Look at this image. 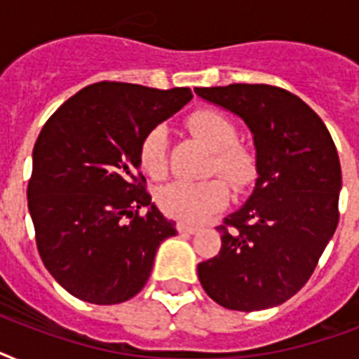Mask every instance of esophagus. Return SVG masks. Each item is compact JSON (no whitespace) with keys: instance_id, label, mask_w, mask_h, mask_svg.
Segmentation results:
<instances>
[{"instance_id":"obj_1","label":"esophagus","mask_w":359,"mask_h":359,"mask_svg":"<svg viewBox=\"0 0 359 359\" xmlns=\"http://www.w3.org/2000/svg\"><path fill=\"white\" fill-rule=\"evenodd\" d=\"M177 229H179V233H182V235H194V233H197L196 225L184 224V222H179V224H177Z\"/></svg>"}]
</instances>
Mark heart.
<instances>
[{
    "label": "heart",
    "mask_w": 359,
    "mask_h": 359,
    "mask_svg": "<svg viewBox=\"0 0 359 359\" xmlns=\"http://www.w3.org/2000/svg\"><path fill=\"white\" fill-rule=\"evenodd\" d=\"M188 126L194 134L214 151L210 171H218L235 190L251 184L257 173L255 154L248 147L235 143V123L218 109L201 108L188 115ZM140 163L152 179L168 175V128L162 124L147 130L140 141ZM229 199L224 180L210 179L201 182L177 180L158 191V207L163 214L184 224H199Z\"/></svg>",
    "instance_id": "1"
}]
</instances>
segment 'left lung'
<instances>
[{"mask_svg": "<svg viewBox=\"0 0 359 359\" xmlns=\"http://www.w3.org/2000/svg\"><path fill=\"white\" fill-rule=\"evenodd\" d=\"M253 134L257 180L219 225L222 250L197 264L203 289L235 311H261L311 278L339 222L341 163L323 119L302 98L264 83L196 87Z\"/></svg>", "mask_w": 359, "mask_h": 359, "instance_id": "8db88e82", "label": "left lung"}]
</instances>
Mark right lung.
I'll return each instance as SVG.
<instances>
[{
  "instance_id": "right-lung-1",
  "label": "right lung",
  "mask_w": 359,
  "mask_h": 359,
  "mask_svg": "<svg viewBox=\"0 0 359 359\" xmlns=\"http://www.w3.org/2000/svg\"><path fill=\"white\" fill-rule=\"evenodd\" d=\"M191 97L188 87L100 81L42 126L27 207L44 266L76 298L98 306L130 300L145 287L160 244L177 235L145 191L140 141ZM143 206L149 210L140 217Z\"/></svg>"
}]
</instances>
